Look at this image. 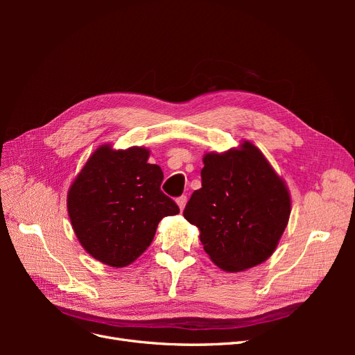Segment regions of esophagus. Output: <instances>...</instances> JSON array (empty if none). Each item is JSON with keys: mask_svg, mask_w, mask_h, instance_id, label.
Segmentation results:
<instances>
[{"mask_svg": "<svg viewBox=\"0 0 355 355\" xmlns=\"http://www.w3.org/2000/svg\"><path fill=\"white\" fill-rule=\"evenodd\" d=\"M187 201H188V198H187V196H180L178 200H176V202H178V206H179V209H180V211L185 209V206H187Z\"/></svg>", "mask_w": 355, "mask_h": 355, "instance_id": "1", "label": "esophagus"}]
</instances>
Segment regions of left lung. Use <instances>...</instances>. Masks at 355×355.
Instances as JSON below:
<instances>
[{
	"label": "left lung",
	"instance_id": "8db88e82",
	"mask_svg": "<svg viewBox=\"0 0 355 355\" xmlns=\"http://www.w3.org/2000/svg\"><path fill=\"white\" fill-rule=\"evenodd\" d=\"M201 188L184 210L200 230L210 259L239 272L262 263L280 241L290 216V196L263 154L250 142L202 158Z\"/></svg>",
	"mask_w": 355,
	"mask_h": 355
}]
</instances>
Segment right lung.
Here are the masks:
<instances>
[{
  "label": "right lung",
  "instance_id": "right-lung-1",
  "mask_svg": "<svg viewBox=\"0 0 355 355\" xmlns=\"http://www.w3.org/2000/svg\"><path fill=\"white\" fill-rule=\"evenodd\" d=\"M149 151L96 149L68 192V213L81 245L114 268L135 262L153 243L158 222L179 213L161 191L163 170Z\"/></svg>",
  "mask_w": 355,
  "mask_h": 355
}]
</instances>
